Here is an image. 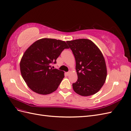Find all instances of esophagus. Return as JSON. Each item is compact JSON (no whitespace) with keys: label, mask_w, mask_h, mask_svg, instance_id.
<instances>
[{"label":"esophagus","mask_w":131,"mask_h":131,"mask_svg":"<svg viewBox=\"0 0 131 131\" xmlns=\"http://www.w3.org/2000/svg\"><path fill=\"white\" fill-rule=\"evenodd\" d=\"M71 73V71H69L68 72H67V74H68V76H69Z\"/></svg>","instance_id":"obj_1"}]
</instances>
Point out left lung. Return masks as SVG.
Instances as JSON below:
<instances>
[{"label":"left lung","mask_w":131,"mask_h":131,"mask_svg":"<svg viewBox=\"0 0 131 131\" xmlns=\"http://www.w3.org/2000/svg\"><path fill=\"white\" fill-rule=\"evenodd\" d=\"M66 43L75 58L78 80L73 91L81 96H90L102 88L107 76L106 65L99 48L88 39L68 40Z\"/></svg>","instance_id":"8db88e82"}]
</instances>
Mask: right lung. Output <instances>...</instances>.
<instances>
[{"label":"right lung","mask_w":131,"mask_h":131,"mask_svg":"<svg viewBox=\"0 0 131 131\" xmlns=\"http://www.w3.org/2000/svg\"><path fill=\"white\" fill-rule=\"evenodd\" d=\"M69 47L65 41L51 38L37 40L25 51L20 66L22 78L32 91L46 95L58 89L64 78V72L53 69L51 63L64 49Z\"/></svg>","instance_id":"right-lung-1"}]
</instances>
